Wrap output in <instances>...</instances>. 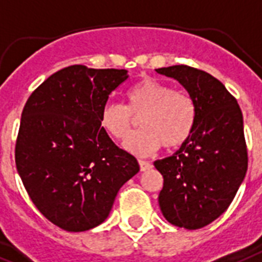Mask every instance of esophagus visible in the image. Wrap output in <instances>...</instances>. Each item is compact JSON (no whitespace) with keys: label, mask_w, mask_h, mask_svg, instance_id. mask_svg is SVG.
I'll use <instances>...</instances> for the list:
<instances>
[{"label":"esophagus","mask_w":262,"mask_h":262,"mask_svg":"<svg viewBox=\"0 0 262 262\" xmlns=\"http://www.w3.org/2000/svg\"><path fill=\"white\" fill-rule=\"evenodd\" d=\"M138 164H140V169L141 171H148L152 168V164H150L149 161H145V160H140L138 161Z\"/></svg>","instance_id":"obj_1"}]
</instances>
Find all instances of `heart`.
I'll list each match as a JSON object with an SVG mask.
<instances>
[{
    "label": "heart",
    "mask_w": 262,
    "mask_h": 262,
    "mask_svg": "<svg viewBox=\"0 0 262 262\" xmlns=\"http://www.w3.org/2000/svg\"><path fill=\"white\" fill-rule=\"evenodd\" d=\"M127 105L106 103L101 112V125L112 137L124 140L135 121L140 118L141 130L124 142L127 152L148 156L161 145L178 148L191 137L196 122V106L183 91L153 78H142L126 93Z\"/></svg>",
    "instance_id": "obj_1"
}]
</instances>
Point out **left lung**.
<instances>
[{"instance_id":"1","label":"left lung","mask_w":262,"mask_h":262,"mask_svg":"<svg viewBox=\"0 0 262 262\" xmlns=\"http://www.w3.org/2000/svg\"><path fill=\"white\" fill-rule=\"evenodd\" d=\"M178 80L196 106L191 137L153 164L163 175L159 206L173 226L196 230L226 211L245 179L248 152L242 112L220 80L188 66L157 69Z\"/></svg>"}]
</instances>
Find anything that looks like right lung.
<instances>
[{
    "instance_id": "obj_1",
    "label": "right lung",
    "mask_w": 262,
    "mask_h": 262,
    "mask_svg": "<svg viewBox=\"0 0 262 262\" xmlns=\"http://www.w3.org/2000/svg\"><path fill=\"white\" fill-rule=\"evenodd\" d=\"M126 70L70 66L40 84L21 114L16 167L42 215L66 231H86L109 216L125 183L140 171L101 126L107 98Z\"/></svg>"
}]
</instances>
